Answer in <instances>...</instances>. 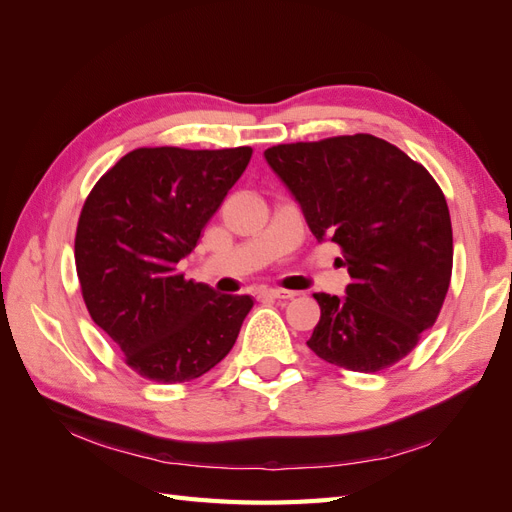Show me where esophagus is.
I'll return each mask as SVG.
<instances>
[{"instance_id": "1", "label": "esophagus", "mask_w": 512, "mask_h": 512, "mask_svg": "<svg viewBox=\"0 0 512 512\" xmlns=\"http://www.w3.org/2000/svg\"><path fill=\"white\" fill-rule=\"evenodd\" d=\"M294 294L292 290H282V288H260L258 297H271V299H292Z\"/></svg>"}]
</instances>
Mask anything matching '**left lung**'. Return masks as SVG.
Instances as JSON below:
<instances>
[{"mask_svg": "<svg viewBox=\"0 0 512 512\" xmlns=\"http://www.w3.org/2000/svg\"><path fill=\"white\" fill-rule=\"evenodd\" d=\"M265 160L318 243H335L350 284L318 292L307 346L320 359L371 374L431 329L453 271V228L438 183L404 151L371 134L277 145Z\"/></svg>", "mask_w": 512, "mask_h": 512, "instance_id": "1", "label": "left lung"}]
</instances>
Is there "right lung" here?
<instances>
[{
	"label": "right lung",
	"instance_id": "obj_1",
	"mask_svg": "<svg viewBox=\"0 0 512 512\" xmlns=\"http://www.w3.org/2000/svg\"><path fill=\"white\" fill-rule=\"evenodd\" d=\"M252 149H134L87 196L74 239L91 318L143 378H200L235 346L250 294H218L177 269Z\"/></svg>",
	"mask_w": 512,
	"mask_h": 512
}]
</instances>
